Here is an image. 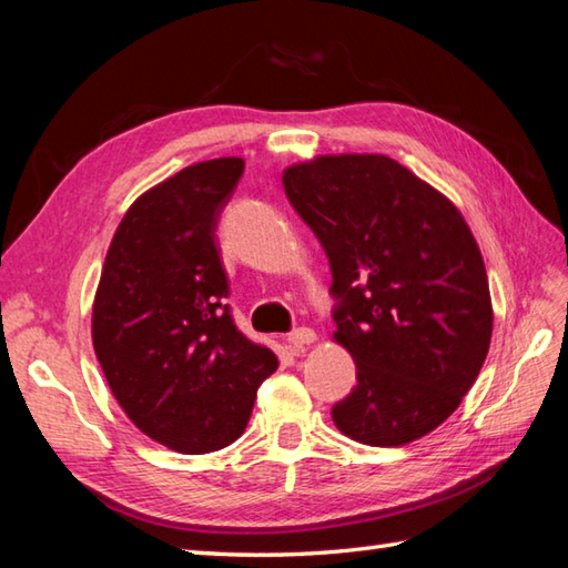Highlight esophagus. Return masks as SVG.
Masks as SVG:
<instances>
[{
  "instance_id": "34e87169",
  "label": "esophagus",
  "mask_w": 568,
  "mask_h": 568,
  "mask_svg": "<svg viewBox=\"0 0 568 568\" xmlns=\"http://www.w3.org/2000/svg\"><path fill=\"white\" fill-rule=\"evenodd\" d=\"M288 343H292L294 347H304V345L316 343V331H311V327H296V331L288 333Z\"/></svg>"
}]
</instances>
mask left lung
<instances>
[{"label":"left lung","mask_w":568,"mask_h":568,"mask_svg":"<svg viewBox=\"0 0 568 568\" xmlns=\"http://www.w3.org/2000/svg\"><path fill=\"white\" fill-rule=\"evenodd\" d=\"M286 199L331 262L335 339L357 386L337 430L400 447L457 410L488 355L484 257L459 209L386 155H323L284 170Z\"/></svg>","instance_id":"8db88e82"}]
</instances>
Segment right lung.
Instances as JSON below:
<instances>
[{
    "label": "right lung",
    "instance_id": "obj_1",
    "mask_svg": "<svg viewBox=\"0 0 568 568\" xmlns=\"http://www.w3.org/2000/svg\"><path fill=\"white\" fill-rule=\"evenodd\" d=\"M245 162L189 165L133 201L109 245L92 343L111 394L155 443L206 455L235 443L276 369L231 316L216 229Z\"/></svg>",
    "mask_w": 568,
    "mask_h": 568
}]
</instances>
